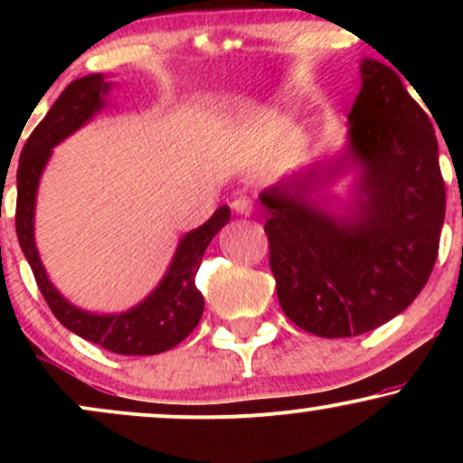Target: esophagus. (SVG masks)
Instances as JSON below:
<instances>
[{
  "label": "esophagus",
  "instance_id": "esophagus-1",
  "mask_svg": "<svg viewBox=\"0 0 463 463\" xmlns=\"http://www.w3.org/2000/svg\"><path fill=\"white\" fill-rule=\"evenodd\" d=\"M232 209H235L239 215H250L254 211V202L250 200L248 195H237V198L232 200Z\"/></svg>",
  "mask_w": 463,
  "mask_h": 463
}]
</instances>
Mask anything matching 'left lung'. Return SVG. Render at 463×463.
I'll list each match as a JSON object with an SVG mask.
<instances>
[{
	"label": "left lung",
	"instance_id": "obj_1",
	"mask_svg": "<svg viewBox=\"0 0 463 463\" xmlns=\"http://www.w3.org/2000/svg\"><path fill=\"white\" fill-rule=\"evenodd\" d=\"M348 119L364 167L353 217L335 222L309 204L317 167L261 195L276 296L296 326L320 337L368 333L405 311L433 272L444 224L435 130L394 69L361 62Z\"/></svg>",
	"mask_w": 463,
	"mask_h": 463
}]
</instances>
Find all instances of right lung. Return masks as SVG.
<instances>
[{"instance_id": "add662e5", "label": "right lung", "mask_w": 463, "mask_h": 463, "mask_svg": "<svg viewBox=\"0 0 463 463\" xmlns=\"http://www.w3.org/2000/svg\"><path fill=\"white\" fill-rule=\"evenodd\" d=\"M106 91H109V82H104L98 73L73 80L52 106L50 113L43 117V121L32 130L19 156L14 224H17L19 246L28 259L36 285L62 326L110 353L158 354L176 346L198 326L202 311H204V298L195 287V274H198L211 239L231 220L228 206H220L206 224L183 237L161 285L141 305L119 316H95V313L80 311L69 305L47 280L34 246V222L32 220H34L36 187H39L41 172L50 158L52 147L102 109V95Z\"/></svg>"}]
</instances>
